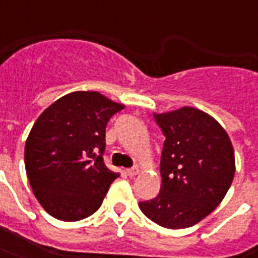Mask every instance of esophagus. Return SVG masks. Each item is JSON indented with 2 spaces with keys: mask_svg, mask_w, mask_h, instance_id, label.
Instances as JSON below:
<instances>
[{
  "mask_svg": "<svg viewBox=\"0 0 258 258\" xmlns=\"http://www.w3.org/2000/svg\"><path fill=\"white\" fill-rule=\"evenodd\" d=\"M138 173H140V168L138 167L127 168V170H125V174H127L128 177H135V175H137Z\"/></svg>",
  "mask_w": 258,
  "mask_h": 258,
  "instance_id": "1",
  "label": "esophagus"
}]
</instances>
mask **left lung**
<instances>
[{
    "label": "left lung",
    "instance_id": "obj_1",
    "mask_svg": "<svg viewBox=\"0 0 258 258\" xmlns=\"http://www.w3.org/2000/svg\"><path fill=\"white\" fill-rule=\"evenodd\" d=\"M153 117L166 137L162 186L156 198L140 202V209L164 228L192 227L221 203L232 184V142L216 118L195 107L155 113Z\"/></svg>",
    "mask_w": 258,
    "mask_h": 258
}]
</instances>
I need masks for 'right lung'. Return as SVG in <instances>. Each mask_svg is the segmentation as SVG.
Masks as SVG:
<instances>
[{"instance_id": "right-lung-1", "label": "right lung", "mask_w": 258, "mask_h": 258, "mask_svg": "<svg viewBox=\"0 0 258 258\" xmlns=\"http://www.w3.org/2000/svg\"><path fill=\"white\" fill-rule=\"evenodd\" d=\"M124 105L96 91H76L44 110L27 137L25 166L48 214L79 221L101 207L120 174L103 163L106 124Z\"/></svg>"}]
</instances>
